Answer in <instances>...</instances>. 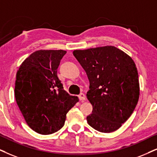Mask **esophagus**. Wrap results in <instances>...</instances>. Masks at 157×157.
<instances>
[{
    "instance_id": "esophagus-1",
    "label": "esophagus",
    "mask_w": 157,
    "mask_h": 157,
    "mask_svg": "<svg viewBox=\"0 0 157 157\" xmlns=\"http://www.w3.org/2000/svg\"><path fill=\"white\" fill-rule=\"evenodd\" d=\"M78 98H79V99H80V101H85V99H86V96H85V95L84 94V93H81L78 96Z\"/></svg>"
}]
</instances>
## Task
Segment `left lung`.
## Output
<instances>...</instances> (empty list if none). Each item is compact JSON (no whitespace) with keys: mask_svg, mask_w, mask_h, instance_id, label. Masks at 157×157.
I'll return each instance as SVG.
<instances>
[{"mask_svg":"<svg viewBox=\"0 0 157 157\" xmlns=\"http://www.w3.org/2000/svg\"><path fill=\"white\" fill-rule=\"evenodd\" d=\"M88 75L87 98L93 106L88 124L101 132L117 130L131 116L140 95L138 74L130 56L107 45L73 51Z\"/></svg>","mask_w":157,"mask_h":157,"instance_id":"1","label":"left lung"}]
</instances>
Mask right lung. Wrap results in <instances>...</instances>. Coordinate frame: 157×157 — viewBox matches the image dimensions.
<instances>
[{
	"mask_svg": "<svg viewBox=\"0 0 157 157\" xmlns=\"http://www.w3.org/2000/svg\"><path fill=\"white\" fill-rule=\"evenodd\" d=\"M63 50H40L19 67L14 95L24 118L32 130L49 135L64 126L67 114L79 99L64 90L57 76Z\"/></svg>",
	"mask_w": 157,
	"mask_h": 157,
	"instance_id": "add662e5",
	"label": "right lung"
}]
</instances>
